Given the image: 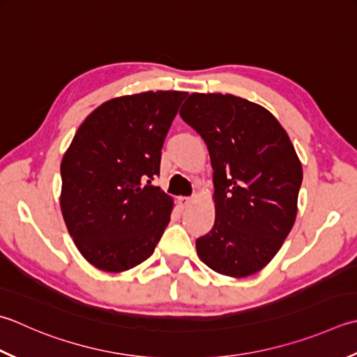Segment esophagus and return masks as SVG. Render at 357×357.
I'll use <instances>...</instances> for the list:
<instances>
[{"label": "esophagus", "mask_w": 357, "mask_h": 357, "mask_svg": "<svg viewBox=\"0 0 357 357\" xmlns=\"http://www.w3.org/2000/svg\"><path fill=\"white\" fill-rule=\"evenodd\" d=\"M179 204H181V207L183 208H187L188 206L192 204V198H187V197H181L179 198Z\"/></svg>", "instance_id": "1"}]
</instances>
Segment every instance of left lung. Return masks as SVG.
<instances>
[{
  "instance_id": "obj_1",
  "label": "left lung",
  "mask_w": 357,
  "mask_h": 357,
  "mask_svg": "<svg viewBox=\"0 0 357 357\" xmlns=\"http://www.w3.org/2000/svg\"><path fill=\"white\" fill-rule=\"evenodd\" d=\"M183 121L204 139L213 169L215 222L199 260L243 278L261 271L294 226L303 170L288 132L261 105L232 94L188 96Z\"/></svg>"
}]
</instances>
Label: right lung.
Masks as SVG:
<instances>
[{
    "instance_id": "obj_1",
    "label": "right lung",
    "mask_w": 357,
    "mask_h": 357,
    "mask_svg": "<svg viewBox=\"0 0 357 357\" xmlns=\"http://www.w3.org/2000/svg\"><path fill=\"white\" fill-rule=\"evenodd\" d=\"M184 91H146L102 103L61 159L60 207L79 252L123 272L145 261L170 221L173 198L151 181Z\"/></svg>"
}]
</instances>
